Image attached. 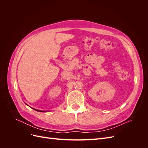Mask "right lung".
<instances>
[{
	"label": "right lung",
	"mask_w": 148,
	"mask_h": 148,
	"mask_svg": "<svg viewBox=\"0 0 148 148\" xmlns=\"http://www.w3.org/2000/svg\"><path fill=\"white\" fill-rule=\"evenodd\" d=\"M34 110H36V111H38V112H44V111H42V110H37V109H33Z\"/></svg>",
	"instance_id": "obj_1"
}]
</instances>
